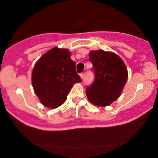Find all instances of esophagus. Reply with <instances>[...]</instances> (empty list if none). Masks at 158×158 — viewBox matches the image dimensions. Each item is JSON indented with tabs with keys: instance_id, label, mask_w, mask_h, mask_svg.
I'll return each instance as SVG.
<instances>
[{
	"instance_id": "1",
	"label": "esophagus",
	"mask_w": 158,
	"mask_h": 158,
	"mask_svg": "<svg viewBox=\"0 0 158 158\" xmlns=\"http://www.w3.org/2000/svg\"><path fill=\"white\" fill-rule=\"evenodd\" d=\"M79 76H80V78H81V79H83V78H84V73H81V74L80 75H79Z\"/></svg>"
}]
</instances>
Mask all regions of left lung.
Here are the masks:
<instances>
[{
	"label": "left lung",
	"mask_w": 158,
	"mask_h": 158,
	"mask_svg": "<svg viewBox=\"0 0 158 158\" xmlns=\"http://www.w3.org/2000/svg\"><path fill=\"white\" fill-rule=\"evenodd\" d=\"M89 56L95 76L93 83L86 87L87 98L95 106H108L120 96L128 80L126 66L114 52L92 50Z\"/></svg>",
	"instance_id": "obj_1"
}]
</instances>
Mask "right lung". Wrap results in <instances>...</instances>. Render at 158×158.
<instances>
[{
	"label": "right lung",
	"mask_w": 158,
	"mask_h": 158,
	"mask_svg": "<svg viewBox=\"0 0 158 158\" xmlns=\"http://www.w3.org/2000/svg\"><path fill=\"white\" fill-rule=\"evenodd\" d=\"M71 52L58 47L49 49L40 58L32 72V85L40 102L56 109L66 102L72 87L81 79L76 71Z\"/></svg>",
	"instance_id": "right-lung-1"
}]
</instances>
